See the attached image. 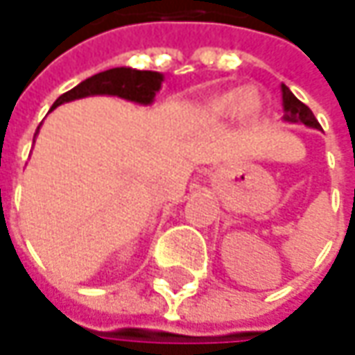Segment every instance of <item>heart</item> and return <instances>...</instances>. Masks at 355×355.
<instances>
[{
	"mask_svg": "<svg viewBox=\"0 0 355 355\" xmlns=\"http://www.w3.org/2000/svg\"><path fill=\"white\" fill-rule=\"evenodd\" d=\"M213 112L221 116H235V114H249L257 108L251 90H229L225 94L213 101Z\"/></svg>",
	"mask_w": 355,
	"mask_h": 355,
	"instance_id": "obj_1",
	"label": "heart"
}]
</instances>
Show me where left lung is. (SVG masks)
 Wrapping results in <instances>:
<instances>
[{
	"mask_svg": "<svg viewBox=\"0 0 355 355\" xmlns=\"http://www.w3.org/2000/svg\"><path fill=\"white\" fill-rule=\"evenodd\" d=\"M282 106H284V120L286 122H294V124L302 122L310 128H320V124H318L316 116L312 114V110L304 103H300L286 85H282Z\"/></svg>",
	"mask_w": 355,
	"mask_h": 355,
	"instance_id": "obj_1",
	"label": "left lung"
}]
</instances>
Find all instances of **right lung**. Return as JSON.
I'll return each instance as SVG.
<instances>
[{"mask_svg": "<svg viewBox=\"0 0 355 355\" xmlns=\"http://www.w3.org/2000/svg\"><path fill=\"white\" fill-rule=\"evenodd\" d=\"M162 80L164 76L154 71H136V69L118 67V69H110V71H104L83 80L75 89L61 94L55 101L53 108H57L62 103L83 98V96H92V94H112V96H120L134 103L150 104L162 87Z\"/></svg>", "mask_w": 355, "mask_h": 355, "instance_id": "1", "label": "right lung"}]
</instances>
